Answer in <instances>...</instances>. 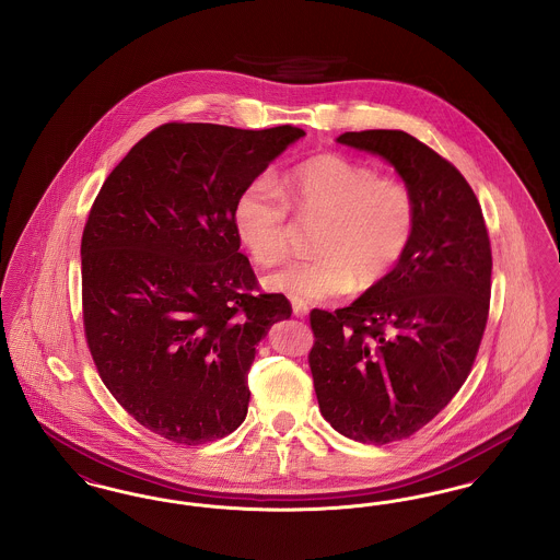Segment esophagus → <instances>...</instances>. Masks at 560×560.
<instances>
[{"label": "esophagus", "instance_id": "obj_1", "mask_svg": "<svg viewBox=\"0 0 560 560\" xmlns=\"http://www.w3.org/2000/svg\"><path fill=\"white\" fill-rule=\"evenodd\" d=\"M292 311L295 317H306L308 315V306L300 300H292Z\"/></svg>", "mask_w": 560, "mask_h": 560}]
</instances>
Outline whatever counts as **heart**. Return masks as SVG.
Instances as JSON below:
<instances>
[{
    "label": "heart",
    "mask_w": 560,
    "mask_h": 560,
    "mask_svg": "<svg viewBox=\"0 0 560 560\" xmlns=\"http://www.w3.org/2000/svg\"><path fill=\"white\" fill-rule=\"evenodd\" d=\"M290 208L304 222L320 220L313 240L317 258L268 272L265 285L300 302L345 295L357 279L372 288L397 267L416 226V201L402 183L327 153L298 165L281 185L258 176L241 190L233 224L258 265H275L288 254Z\"/></svg>",
    "instance_id": "obj_1"
}]
</instances>
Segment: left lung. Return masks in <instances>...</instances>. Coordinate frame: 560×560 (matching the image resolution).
<instances>
[{"label": "left lung", "instance_id": "8db88e82", "mask_svg": "<svg viewBox=\"0 0 560 560\" xmlns=\"http://www.w3.org/2000/svg\"><path fill=\"white\" fill-rule=\"evenodd\" d=\"M336 142L390 163L416 201L397 267L350 306L311 313L323 418L352 441L386 445L427 427L466 382L489 315L491 245L466 178L411 133Z\"/></svg>", "mask_w": 560, "mask_h": 560}]
</instances>
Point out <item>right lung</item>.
I'll return each instance as SVG.
<instances>
[{"mask_svg": "<svg viewBox=\"0 0 560 560\" xmlns=\"http://www.w3.org/2000/svg\"><path fill=\"white\" fill-rule=\"evenodd\" d=\"M306 136L165 124L108 174L81 237L83 325L110 395L180 445L222 439L247 416V372L283 293H256L233 208L245 185Z\"/></svg>", "mask_w": 560, "mask_h": 560, "instance_id": "obj_1", "label": "right lung"}]
</instances>
